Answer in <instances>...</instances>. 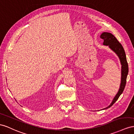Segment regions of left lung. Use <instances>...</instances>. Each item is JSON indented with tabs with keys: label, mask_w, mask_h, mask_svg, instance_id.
<instances>
[{
	"label": "left lung",
	"mask_w": 134,
	"mask_h": 134,
	"mask_svg": "<svg viewBox=\"0 0 134 134\" xmlns=\"http://www.w3.org/2000/svg\"><path fill=\"white\" fill-rule=\"evenodd\" d=\"M100 38L104 40V45L108 46L114 52L116 53L119 58L120 59L121 63L122 65V70H121V83L120 88L117 95L114 97L113 102H111V104L109 107L104 108V109H107L110 108L114 104L119 98V97L122 94L125 89V86L126 84V79L129 72V66L127 60H126V56L125 50L123 48V46L121 43L118 42V41L114 36L109 32H103L102 35H100Z\"/></svg>",
	"instance_id": "left-lung-1"
}]
</instances>
